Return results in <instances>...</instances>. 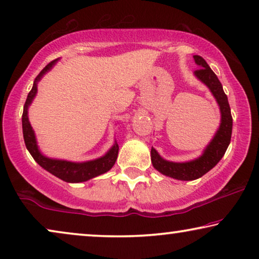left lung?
Instances as JSON below:
<instances>
[{"instance_id":"obj_1","label":"left lung","mask_w":259,"mask_h":259,"mask_svg":"<svg viewBox=\"0 0 259 259\" xmlns=\"http://www.w3.org/2000/svg\"><path fill=\"white\" fill-rule=\"evenodd\" d=\"M194 61L198 65L197 70H194V75L198 80L206 84L211 93L217 101L221 109V125L215 132L213 139L210 141L205 148L203 154L194 160L186 162H173L162 159L157 151L152 147L151 160L153 167L162 175L171 177L178 180H194L203 177L211 168L218 164L219 160L228 150L232 134V116L231 109L228 101V97L223 91L221 81L210 68L206 61L199 55L193 56Z\"/></svg>"}]
</instances>
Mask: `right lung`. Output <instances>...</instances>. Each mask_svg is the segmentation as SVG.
<instances>
[{"label": "right lung", "mask_w": 259, "mask_h": 259, "mask_svg": "<svg viewBox=\"0 0 259 259\" xmlns=\"http://www.w3.org/2000/svg\"><path fill=\"white\" fill-rule=\"evenodd\" d=\"M58 60L49 62L44 69L41 70L40 74L35 77L33 88L28 94L26 104L23 106V114H22V131H23V139L24 144H26L27 150L29 151L31 157L34 160L37 162L41 167H44L46 171L52 173L53 176L58 177L63 182L67 183H82L87 182L95 177L104 175L107 171H109L115 164L116 158H118L119 146L116 144L111 147L107 153L104 157L94 159L91 161L84 162H73L67 160H60V159H52L44 155L38 150L36 138H35V133L33 127H31L29 119H28V107H29L31 101L34 100L35 95L37 93V82L41 80V77L45 75L48 70L52 69V67L55 65Z\"/></svg>", "instance_id": "right-lung-1"}]
</instances>
